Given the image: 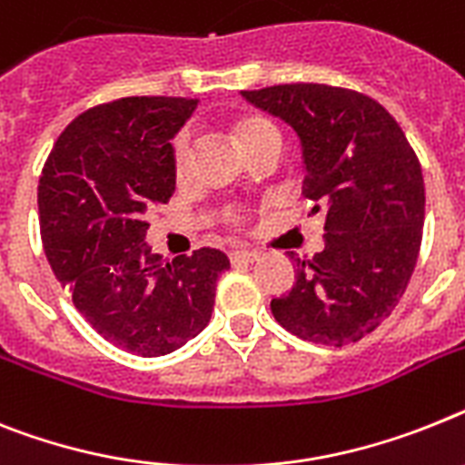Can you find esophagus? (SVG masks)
<instances>
[{
	"instance_id": "1",
	"label": "esophagus",
	"mask_w": 465,
	"mask_h": 465,
	"mask_svg": "<svg viewBox=\"0 0 465 465\" xmlns=\"http://www.w3.org/2000/svg\"><path fill=\"white\" fill-rule=\"evenodd\" d=\"M260 260V252L257 251H233L232 262H257Z\"/></svg>"
}]
</instances>
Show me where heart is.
I'll return each mask as SVG.
<instances>
[{
    "label": "heart",
    "instance_id": "obj_1",
    "mask_svg": "<svg viewBox=\"0 0 465 465\" xmlns=\"http://www.w3.org/2000/svg\"><path fill=\"white\" fill-rule=\"evenodd\" d=\"M269 132H276L274 124L267 123L262 118H243L236 123L233 127V134L239 139L241 148H251L252 143L260 139V136L269 134ZM189 158H191V134L189 132H179L177 139L173 143V163H174V173L182 177L186 173V167H189ZM232 222H239V214H232Z\"/></svg>",
    "mask_w": 465,
    "mask_h": 465
}]
</instances>
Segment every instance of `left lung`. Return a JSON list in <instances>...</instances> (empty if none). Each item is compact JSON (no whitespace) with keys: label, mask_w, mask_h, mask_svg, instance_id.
<instances>
[{"label":"left lung","mask_w":465,"mask_h":465,"mask_svg":"<svg viewBox=\"0 0 465 465\" xmlns=\"http://www.w3.org/2000/svg\"><path fill=\"white\" fill-rule=\"evenodd\" d=\"M241 94L295 132L302 193L326 210L323 251L310 262L288 252L295 286L272 300V314L302 341H361L392 314L416 267L425 217L419 158L395 118L364 94L329 84Z\"/></svg>","instance_id":"1"}]
</instances>
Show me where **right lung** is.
Wrapping results in <instances>:
<instances>
[{
	"mask_svg": "<svg viewBox=\"0 0 465 465\" xmlns=\"http://www.w3.org/2000/svg\"><path fill=\"white\" fill-rule=\"evenodd\" d=\"M193 99L127 96L89 108L58 136L40 177L42 243L58 283L101 338L163 357L213 317L222 251L163 255L146 243V213L174 193L173 143Z\"/></svg>",
	"mask_w": 465,
	"mask_h": 465,
	"instance_id": "1",
	"label": "right lung"
}]
</instances>
